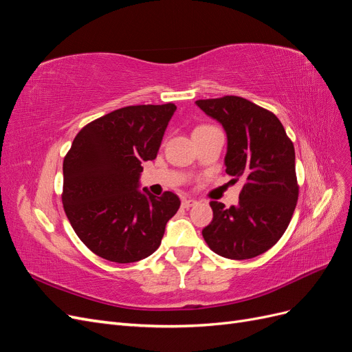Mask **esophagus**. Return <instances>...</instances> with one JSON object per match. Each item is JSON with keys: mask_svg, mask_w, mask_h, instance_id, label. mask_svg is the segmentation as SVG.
<instances>
[{"mask_svg": "<svg viewBox=\"0 0 352 352\" xmlns=\"http://www.w3.org/2000/svg\"><path fill=\"white\" fill-rule=\"evenodd\" d=\"M197 204H198V201L194 199V198H188V199H184V201H182V207H184V208H190V207H194V206H197Z\"/></svg>", "mask_w": 352, "mask_h": 352, "instance_id": "obj_1", "label": "esophagus"}]
</instances>
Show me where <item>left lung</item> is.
Returning a JSON list of instances; mask_svg holds the SVG:
<instances>
[{"instance_id":"left-lung-1","label":"left lung","mask_w":352,"mask_h":352,"mask_svg":"<svg viewBox=\"0 0 352 352\" xmlns=\"http://www.w3.org/2000/svg\"><path fill=\"white\" fill-rule=\"evenodd\" d=\"M195 104L225 127L226 173L245 180L238 206L210 202L212 220L202 236L225 258L257 257L282 238L296 207L294 144L278 117L248 100L226 95Z\"/></svg>"}]
</instances>
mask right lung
<instances>
[{
  "label": "right lung",
  "mask_w": 352,
  "mask_h": 352,
  "mask_svg": "<svg viewBox=\"0 0 352 352\" xmlns=\"http://www.w3.org/2000/svg\"><path fill=\"white\" fill-rule=\"evenodd\" d=\"M173 102L129 105L82 127L63 162V207L73 230L94 252L135 263L162 243L180 199L140 190L142 163L157 157Z\"/></svg>",
  "instance_id": "right-lung-1"
}]
</instances>
